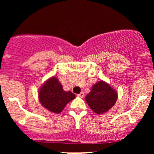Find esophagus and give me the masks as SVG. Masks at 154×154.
Returning <instances> with one entry per match:
<instances>
[{
	"mask_svg": "<svg viewBox=\"0 0 154 154\" xmlns=\"http://www.w3.org/2000/svg\"><path fill=\"white\" fill-rule=\"evenodd\" d=\"M77 95H78L79 97H80V98H83V97L85 96V93H84V92H81V93H79V94Z\"/></svg>",
	"mask_w": 154,
	"mask_h": 154,
	"instance_id": "esophagus-1",
	"label": "esophagus"
}]
</instances>
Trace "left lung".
Listing matches in <instances>:
<instances>
[{
	"label": "left lung",
	"instance_id": "1",
	"mask_svg": "<svg viewBox=\"0 0 154 154\" xmlns=\"http://www.w3.org/2000/svg\"><path fill=\"white\" fill-rule=\"evenodd\" d=\"M85 100L92 110L100 114L106 112L115 104L117 93L107 83L100 81L93 86Z\"/></svg>",
	"mask_w": 154,
	"mask_h": 154
}]
</instances>
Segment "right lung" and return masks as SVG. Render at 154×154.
I'll return each instance as SVG.
<instances>
[{"instance_id":"add662e5","label":"right lung","mask_w":154,"mask_h":154,"mask_svg":"<svg viewBox=\"0 0 154 154\" xmlns=\"http://www.w3.org/2000/svg\"><path fill=\"white\" fill-rule=\"evenodd\" d=\"M75 98V95L71 91H63L61 83L56 77L48 79L39 92L40 103L48 110L56 114L61 112L67 103Z\"/></svg>"}]
</instances>
